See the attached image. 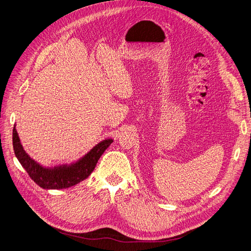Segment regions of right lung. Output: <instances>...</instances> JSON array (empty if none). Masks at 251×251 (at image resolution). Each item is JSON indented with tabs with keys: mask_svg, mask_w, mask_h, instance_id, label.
Returning <instances> with one entry per match:
<instances>
[{
	"mask_svg": "<svg viewBox=\"0 0 251 251\" xmlns=\"http://www.w3.org/2000/svg\"><path fill=\"white\" fill-rule=\"evenodd\" d=\"M112 142V138L99 142L82 157L74 162L44 166L32 159L23 149L15 126L13 128V148L16 157L31 180L43 189H66L86 180L94 171L101 155Z\"/></svg>",
	"mask_w": 251,
	"mask_h": 251,
	"instance_id": "right-lung-1",
	"label": "right lung"
}]
</instances>
